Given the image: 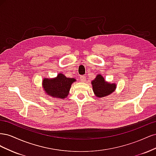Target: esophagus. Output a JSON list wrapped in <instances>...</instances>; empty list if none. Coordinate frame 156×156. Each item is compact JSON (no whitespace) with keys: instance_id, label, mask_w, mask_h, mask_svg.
Masks as SVG:
<instances>
[{"instance_id":"obj_1","label":"esophagus","mask_w":156,"mask_h":156,"mask_svg":"<svg viewBox=\"0 0 156 156\" xmlns=\"http://www.w3.org/2000/svg\"><path fill=\"white\" fill-rule=\"evenodd\" d=\"M80 81H81L83 83L85 82L86 81V77L84 76H83V75H82V76L80 77Z\"/></svg>"}]
</instances>
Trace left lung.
I'll use <instances>...</instances> for the list:
<instances>
[{
	"mask_svg": "<svg viewBox=\"0 0 156 156\" xmlns=\"http://www.w3.org/2000/svg\"><path fill=\"white\" fill-rule=\"evenodd\" d=\"M91 84L94 95L99 98L109 96L116 88L115 83L106 81L105 78L100 74H98L96 78L92 81Z\"/></svg>",
	"mask_w": 156,
	"mask_h": 156,
	"instance_id": "obj_1",
	"label": "left lung"
}]
</instances>
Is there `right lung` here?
<instances>
[{
  "label": "right lung",
  "mask_w": 156,
  "mask_h": 156,
  "mask_svg": "<svg viewBox=\"0 0 156 156\" xmlns=\"http://www.w3.org/2000/svg\"><path fill=\"white\" fill-rule=\"evenodd\" d=\"M75 81V79L68 78L60 73L55 78H44L42 87L47 95L53 98L64 99L68 96L71 86Z\"/></svg>",
  "instance_id": "add662e5"
}]
</instances>
